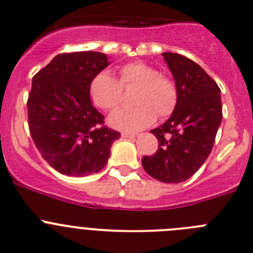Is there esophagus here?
<instances>
[{"instance_id": "34e87169", "label": "esophagus", "mask_w": 253, "mask_h": 253, "mask_svg": "<svg viewBox=\"0 0 253 253\" xmlns=\"http://www.w3.org/2000/svg\"><path fill=\"white\" fill-rule=\"evenodd\" d=\"M121 137L122 138H134L135 134L129 133V132H124V133H121Z\"/></svg>"}]
</instances>
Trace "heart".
<instances>
[{
	"instance_id": "1",
	"label": "heart",
	"mask_w": 253,
	"mask_h": 253,
	"mask_svg": "<svg viewBox=\"0 0 253 253\" xmlns=\"http://www.w3.org/2000/svg\"><path fill=\"white\" fill-rule=\"evenodd\" d=\"M135 87L132 95L134 108L119 109L109 116V125L125 132L147 128L156 120L169 118L178 103V89L174 81L153 65L132 62L119 69L115 80L106 71H100L89 81L88 95L97 108L111 111L121 102L122 89Z\"/></svg>"
}]
</instances>
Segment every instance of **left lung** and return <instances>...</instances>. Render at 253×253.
<instances>
[{
  "label": "left lung",
  "mask_w": 253,
  "mask_h": 253,
  "mask_svg": "<svg viewBox=\"0 0 253 253\" xmlns=\"http://www.w3.org/2000/svg\"><path fill=\"white\" fill-rule=\"evenodd\" d=\"M173 75L178 103L171 118L151 133L158 138L154 155L143 156L148 174L164 183H180L209 158L222 121L220 89L199 64L177 53H162Z\"/></svg>",
  "instance_id": "obj_1"
}]
</instances>
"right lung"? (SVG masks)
Returning <instances> with one entry per match:
<instances>
[{
  "instance_id": "1",
  "label": "right lung",
  "mask_w": 253,
  "mask_h": 253,
  "mask_svg": "<svg viewBox=\"0 0 253 253\" xmlns=\"http://www.w3.org/2000/svg\"><path fill=\"white\" fill-rule=\"evenodd\" d=\"M109 65L99 52L62 53L33 78L28 124L36 148L60 173L84 177L108 162L120 137L92 105L88 84Z\"/></svg>"
}]
</instances>
